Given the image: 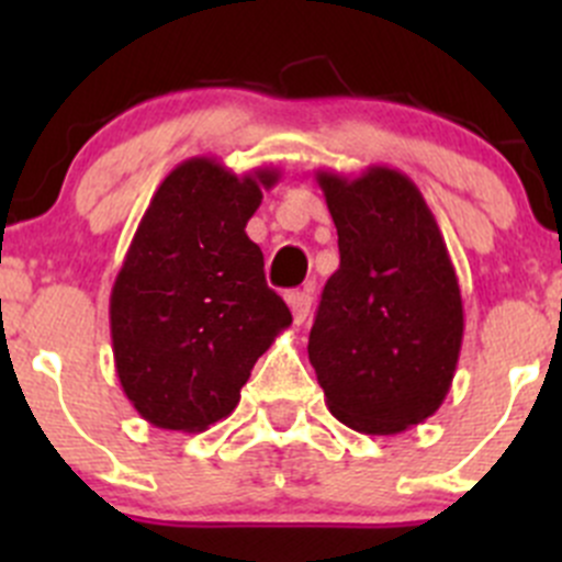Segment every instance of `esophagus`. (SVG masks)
Returning <instances> with one entry per match:
<instances>
[{
  "label": "esophagus",
  "mask_w": 562,
  "mask_h": 562,
  "mask_svg": "<svg viewBox=\"0 0 562 562\" xmlns=\"http://www.w3.org/2000/svg\"><path fill=\"white\" fill-rule=\"evenodd\" d=\"M288 304H291V313L293 321L304 323L310 317V310H313V296L307 291H296V293H288Z\"/></svg>",
  "instance_id": "1"
}]
</instances>
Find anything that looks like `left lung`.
I'll return each instance as SVG.
<instances>
[{
    "instance_id": "8db88e82",
    "label": "left lung",
    "mask_w": 562,
    "mask_h": 562,
    "mask_svg": "<svg viewBox=\"0 0 562 562\" xmlns=\"http://www.w3.org/2000/svg\"><path fill=\"white\" fill-rule=\"evenodd\" d=\"M339 269L323 288L307 353L345 427L396 435L443 405L464 310L451 255L422 190L396 168L317 171Z\"/></svg>"
}]
</instances>
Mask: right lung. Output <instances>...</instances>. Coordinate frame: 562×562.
Listing matches in <instances>:
<instances>
[{"mask_svg":"<svg viewBox=\"0 0 562 562\" xmlns=\"http://www.w3.org/2000/svg\"><path fill=\"white\" fill-rule=\"evenodd\" d=\"M277 168L179 162L151 195L111 288L113 364L140 418L203 432L234 413L255 361L291 326L247 223Z\"/></svg>","mask_w":562,"mask_h":562,"instance_id":"1","label":"right lung"}]
</instances>
